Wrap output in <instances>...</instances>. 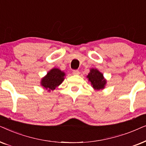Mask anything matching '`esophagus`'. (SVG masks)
<instances>
[{
	"label": "esophagus",
	"mask_w": 146,
	"mask_h": 146,
	"mask_svg": "<svg viewBox=\"0 0 146 146\" xmlns=\"http://www.w3.org/2000/svg\"><path fill=\"white\" fill-rule=\"evenodd\" d=\"M73 74L75 75H78L79 74V71L78 70H74V71H73Z\"/></svg>",
	"instance_id": "1"
}]
</instances>
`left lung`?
<instances>
[{"instance_id":"left-lung-1","label":"left lung","mask_w":146,"mask_h":146,"mask_svg":"<svg viewBox=\"0 0 146 146\" xmlns=\"http://www.w3.org/2000/svg\"><path fill=\"white\" fill-rule=\"evenodd\" d=\"M87 78L88 79L89 82H91V87L95 90H102L106 87L107 80L104 77V74L98 69L91 68L90 72L87 75Z\"/></svg>"}]
</instances>
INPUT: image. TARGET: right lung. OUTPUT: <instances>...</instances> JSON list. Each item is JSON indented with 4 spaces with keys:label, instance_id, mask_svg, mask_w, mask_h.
Listing matches in <instances>:
<instances>
[{
    "label": "right lung",
    "instance_id": "add662e5",
    "mask_svg": "<svg viewBox=\"0 0 146 146\" xmlns=\"http://www.w3.org/2000/svg\"><path fill=\"white\" fill-rule=\"evenodd\" d=\"M65 73L58 68H53L42 77L40 85L48 92L55 90L56 87L61 85L65 79Z\"/></svg>",
    "mask_w": 146,
    "mask_h": 146
}]
</instances>
